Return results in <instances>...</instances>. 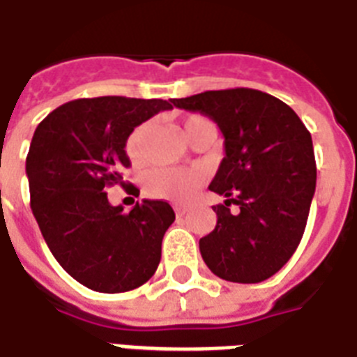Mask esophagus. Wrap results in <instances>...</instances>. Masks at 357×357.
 <instances>
[{
    "label": "esophagus",
    "mask_w": 357,
    "mask_h": 357,
    "mask_svg": "<svg viewBox=\"0 0 357 357\" xmlns=\"http://www.w3.org/2000/svg\"><path fill=\"white\" fill-rule=\"evenodd\" d=\"M174 211H176V216H178V218H181V216H185V214L188 213V207L187 205H176V207H174Z\"/></svg>",
    "instance_id": "esophagus-1"
}]
</instances>
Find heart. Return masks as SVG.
Instances as JSON below:
<instances>
[{"label":"heart","instance_id":"1","mask_svg":"<svg viewBox=\"0 0 357 357\" xmlns=\"http://www.w3.org/2000/svg\"><path fill=\"white\" fill-rule=\"evenodd\" d=\"M204 123H208V121L199 117V115H190V117L185 119L183 130L187 133V137L192 139L196 128ZM149 135L150 123H143L135 126L128 133L126 141H124V150L135 163L143 159ZM202 179L204 178H202V172L198 169H155L146 174L144 187H146V192L153 198L183 202V199H188L198 190V187L202 185Z\"/></svg>","mask_w":357,"mask_h":357}]
</instances>
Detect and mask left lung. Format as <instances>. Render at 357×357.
Here are the masks:
<instances>
[{"label": "left lung", "instance_id": "8db88e82", "mask_svg": "<svg viewBox=\"0 0 357 357\" xmlns=\"http://www.w3.org/2000/svg\"><path fill=\"white\" fill-rule=\"evenodd\" d=\"M174 106L211 117L225 137L208 188L227 199L214 205L216 227L199 238L205 264L229 282L269 279L291 259L306 227L317 179L312 135L288 104L259 89L204 91L174 98Z\"/></svg>", "mask_w": 357, "mask_h": 357}]
</instances>
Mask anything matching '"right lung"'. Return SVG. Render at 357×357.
Masks as SVG:
<instances>
[{
	"label": "right lung",
	"mask_w": 357,
	"mask_h": 357,
	"mask_svg": "<svg viewBox=\"0 0 357 357\" xmlns=\"http://www.w3.org/2000/svg\"><path fill=\"white\" fill-rule=\"evenodd\" d=\"M174 98H77L49 113L27 153L31 208L43 240L75 280L100 294L143 286L161 260V242L176 220L163 199H143L126 213L113 207V185L130 158L124 141Z\"/></svg>",
	"instance_id": "add662e5"
}]
</instances>
